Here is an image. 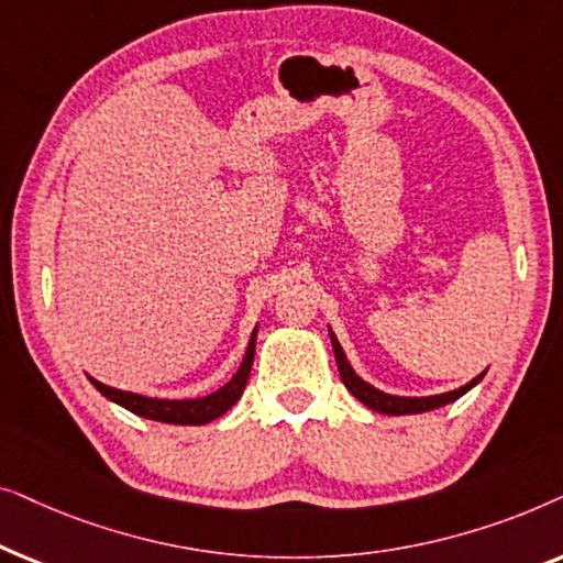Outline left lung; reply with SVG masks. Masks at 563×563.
Wrapping results in <instances>:
<instances>
[{"instance_id":"obj_1","label":"left lung","mask_w":563,"mask_h":563,"mask_svg":"<svg viewBox=\"0 0 563 563\" xmlns=\"http://www.w3.org/2000/svg\"><path fill=\"white\" fill-rule=\"evenodd\" d=\"M330 333V343H333V353H335V364H338V372H341V379L345 384V389L351 391L353 397L358 399V402H364L368 410L374 412H382V415H418V412H428V410H435V407H443L449 402H456L459 397H464L468 389L476 387L484 379L482 372L479 376H474L472 382L464 384V387L453 389V391H443V395H430V397H397V395H387V391L372 387V384H366L361 376L353 372V366L349 364V358H345V353L341 349V343H338V338L333 330L328 328Z\"/></svg>"}]
</instances>
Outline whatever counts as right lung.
<instances>
[{
  "label": "right lung",
  "mask_w": 563,
  "mask_h": 563,
  "mask_svg": "<svg viewBox=\"0 0 563 563\" xmlns=\"http://www.w3.org/2000/svg\"><path fill=\"white\" fill-rule=\"evenodd\" d=\"M258 330V328H256ZM256 330L251 333L249 349H245L243 364L238 372L233 374L225 387H220L218 391L207 397H197V399H158V397H143L135 395V391H122L114 387H107V384L91 379L95 387L102 391V395L110 399V402L125 407L133 415H141V418L148 420H158V422H172V426H205L220 415H225L230 407H233L238 399H241L245 384H249L251 376V366H253V353H256Z\"/></svg>",
  "instance_id": "1"
}]
</instances>
